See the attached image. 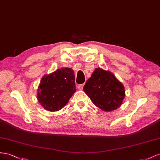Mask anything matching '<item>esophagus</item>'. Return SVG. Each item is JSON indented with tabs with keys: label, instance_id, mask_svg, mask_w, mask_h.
I'll return each mask as SVG.
<instances>
[{
	"label": "esophagus",
	"instance_id": "obj_1",
	"mask_svg": "<svg viewBox=\"0 0 160 160\" xmlns=\"http://www.w3.org/2000/svg\"><path fill=\"white\" fill-rule=\"evenodd\" d=\"M83 87H84V84H80V85L78 86V88L80 90H82L83 89Z\"/></svg>",
	"mask_w": 160,
	"mask_h": 160
}]
</instances>
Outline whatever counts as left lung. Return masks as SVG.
I'll return each mask as SVG.
<instances>
[{
	"mask_svg": "<svg viewBox=\"0 0 160 160\" xmlns=\"http://www.w3.org/2000/svg\"><path fill=\"white\" fill-rule=\"evenodd\" d=\"M83 89L93 104L106 112L119 108L125 97L121 82L111 72L100 68H96Z\"/></svg>",
	"mask_w": 160,
	"mask_h": 160,
	"instance_id": "left-lung-1",
	"label": "left lung"
}]
</instances>
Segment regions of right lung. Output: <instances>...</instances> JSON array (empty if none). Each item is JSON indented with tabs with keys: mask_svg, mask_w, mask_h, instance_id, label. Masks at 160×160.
Masks as SVG:
<instances>
[{
	"mask_svg": "<svg viewBox=\"0 0 160 160\" xmlns=\"http://www.w3.org/2000/svg\"><path fill=\"white\" fill-rule=\"evenodd\" d=\"M76 91L74 72L72 68H62L45 74L38 89V100L46 111L62 109Z\"/></svg>",
	"mask_w": 160,
	"mask_h": 160,
	"instance_id": "1",
	"label": "right lung"
}]
</instances>
